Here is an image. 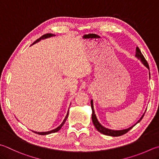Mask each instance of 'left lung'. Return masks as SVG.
Returning a JSON list of instances; mask_svg holds the SVG:
<instances>
[{
  "label": "left lung",
  "instance_id": "8db88e82",
  "mask_svg": "<svg viewBox=\"0 0 159 159\" xmlns=\"http://www.w3.org/2000/svg\"><path fill=\"white\" fill-rule=\"evenodd\" d=\"M136 57L141 61L142 64L148 68V69L149 70V65L148 64V61H146V59H145L144 56L143 55V54L141 53V51H140L139 48V47H136ZM149 79H150V73H149ZM91 109H92V121H93V123L95 127L97 129V130L99 131V132H100L101 134H103L104 135H107V136H122L123 135V134L127 133L131 129L133 128V127L135 126V125L139 123V122L141 120L142 118H143V116H144L145 113H143V115L141 116V118H140L139 120L137 121V122L136 124H134L132 126L129 127L127 129H121V130H113V129H108L104 127V126H102L100 122H99L98 120L96 117V115H95V111H94V107H93V100H91Z\"/></svg>",
  "mask_w": 159,
  "mask_h": 159
}]
</instances>
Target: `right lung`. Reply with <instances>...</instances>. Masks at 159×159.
Wrapping results in <instances>:
<instances>
[{
  "mask_svg": "<svg viewBox=\"0 0 159 159\" xmlns=\"http://www.w3.org/2000/svg\"><path fill=\"white\" fill-rule=\"evenodd\" d=\"M55 35L53 34H44V35L42 36V37H40L39 39H38L37 40H36V41H34V42L31 45V46H32V45L35 44L36 43L39 42V41H40L41 40L45 39H48V38L52 37H55ZM68 110H69V109H68ZM68 117V112H67L66 116V117H65L64 120H63V122H61V124L60 125H59V127H57L55 128V129H52V130H50V131H43V132H37V131H33V132L36 133V134H39V135H48V134H52V133H55V132H57V131H58L60 130V129L62 127L63 125H64L65 122L66 121Z\"/></svg>",
  "mask_w": 159,
  "mask_h": 159,
  "instance_id": "right-lung-1",
  "label": "right lung"
}]
</instances>
